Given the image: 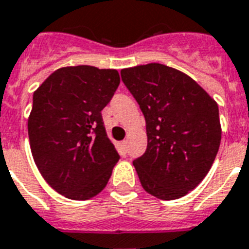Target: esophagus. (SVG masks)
<instances>
[{"label": "esophagus", "instance_id": "1", "mask_svg": "<svg viewBox=\"0 0 249 249\" xmlns=\"http://www.w3.org/2000/svg\"><path fill=\"white\" fill-rule=\"evenodd\" d=\"M126 147H128V141H123V142H121V148H123V151L126 152Z\"/></svg>", "mask_w": 249, "mask_h": 249}]
</instances>
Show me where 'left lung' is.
<instances>
[{"label": "left lung", "mask_w": 249, "mask_h": 249, "mask_svg": "<svg viewBox=\"0 0 249 249\" xmlns=\"http://www.w3.org/2000/svg\"><path fill=\"white\" fill-rule=\"evenodd\" d=\"M120 73L146 119L147 148L133 161L141 185L161 200L185 196L216 159L218 105L195 80L164 64L124 68Z\"/></svg>", "instance_id": "obj_1"}]
</instances>
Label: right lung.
<instances>
[{
    "instance_id": "add662e5",
    "label": "right lung",
    "mask_w": 249,
    "mask_h": 249,
    "mask_svg": "<svg viewBox=\"0 0 249 249\" xmlns=\"http://www.w3.org/2000/svg\"><path fill=\"white\" fill-rule=\"evenodd\" d=\"M120 84L116 70H56L33 93L28 136L35 163L56 193L88 200L101 193L120 156L101 111Z\"/></svg>"
}]
</instances>
